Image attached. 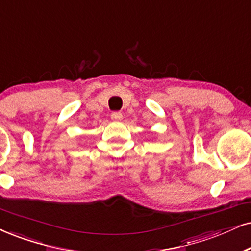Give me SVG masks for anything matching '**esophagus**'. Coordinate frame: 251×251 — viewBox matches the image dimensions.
Listing matches in <instances>:
<instances>
[{"instance_id": "34e87169", "label": "esophagus", "mask_w": 251, "mask_h": 251, "mask_svg": "<svg viewBox=\"0 0 251 251\" xmlns=\"http://www.w3.org/2000/svg\"><path fill=\"white\" fill-rule=\"evenodd\" d=\"M111 118L113 120H122L123 113L122 112H112L111 113Z\"/></svg>"}]
</instances>
